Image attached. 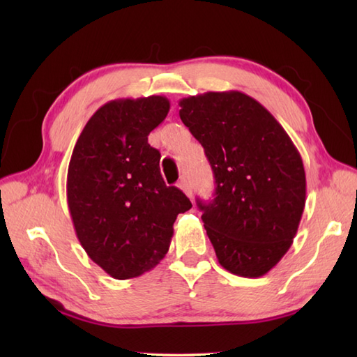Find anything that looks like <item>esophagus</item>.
<instances>
[{
  "label": "esophagus",
  "instance_id": "esophagus-1",
  "mask_svg": "<svg viewBox=\"0 0 357 357\" xmlns=\"http://www.w3.org/2000/svg\"><path fill=\"white\" fill-rule=\"evenodd\" d=\"M178 187L181 188V190H183L187 196H188V198H192V184L190 183H188V179L187 178H183V179H181L179 181V184H178Z\"/></svg>",
  "mask_w": 357,
  "mask_h": 357
}]
</instances>
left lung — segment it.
<instances>
[{
  "label": "left lung",
  "mask_w": 357,
  "mask_h": 357,
  "mask_svg": "<svg viewBox=\"0 0 357 357\" xmlns=\"http://www.w3.org/2000/svg\"><path fill=\"white\" fill-rule=\"evenodd\" d=\"M179 107L215 174V199L198 207L218 262L238 276L267 275L304 213L301 153L275 116L238 90L183 98Z\"/></svg>",
  "instance_id": "obj_1"
}]
</instances>
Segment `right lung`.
<instances>
[{"label": "right lung", "instance_id": "add662e5", "mask_svg": "<svg viewBox=\"0 0 357 357\" xmlns=\"http://www.w3.org/2000/svg\"><path fill=\"white\" fill-rule=\"evenodd\" d=\"M165 96L105 102L82 128L67 172V206L90 259L115 279L150 271L169 252L173 224L192 202L167 187L150 132L165 119Z\"/></svg>", "mask_w": 357, "mask_h": 357}]
</instances>
